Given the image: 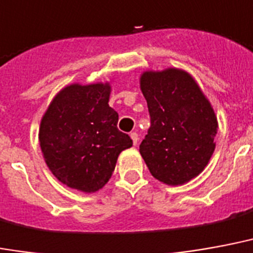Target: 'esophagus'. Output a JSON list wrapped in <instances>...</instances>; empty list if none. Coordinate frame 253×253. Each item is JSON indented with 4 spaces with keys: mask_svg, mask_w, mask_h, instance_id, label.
Masks as SVG:
<instances>
[{
    "mask_svg": "<svg viewBox=\"0 0 253 253\" xmlns=\"http://www.w3.org/2000/svg\"><path fill=\"white\" fill-rule=\"evenodd\" d=\"M130 136H131L132 143H134V145H136V143H138V139H139L138 134H136V132H131V134H130Z\"/></svg>",
    "mask_w": 253,
    "mask_h": 253,
    "instance_id": "34e87169",
    "label": "esophagus"
}]
</instances>
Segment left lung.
<instances>
[{
    "instance_id": "left-lung-1",
    "label": "left lung",
    "mask_w": 253,
    "mask_h": 253,
    "mask_svg": "<svg viewBox=\"0 0 253 253\" xmlns=\"http://www.w3.org/2000/svg\"><path fill=\"white\" fill-rule=\"evenodd\" d=\"M141 89L150 128L139 146L151 175L171 186L197 177L212 157L217 118L192 75L178 68L146 71Z\"/></svg>"
}]
</instances>
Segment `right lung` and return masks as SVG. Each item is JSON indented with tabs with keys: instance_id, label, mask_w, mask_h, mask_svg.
I'll return each mask as SVG.
<instances>
[{
	"instance_id": "obj_1",
	"label": "right lung",
	"mask_w": 253,
	"mask_h": 253,
	"mask_svg": "<svg viewBox=\"0 0 253 253\" xmlns=\"http://www.w3.org/2000/svg\"><path fill=\"white\" fill-rule=\"evenodd\" d=\"M110 92V83L67 85L41 119L39 141L46 166L61 184L84 193L107 184L118 155L132 146L118 130Z\"/></svg>"
}]
</instances>
